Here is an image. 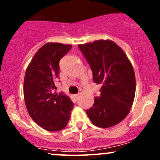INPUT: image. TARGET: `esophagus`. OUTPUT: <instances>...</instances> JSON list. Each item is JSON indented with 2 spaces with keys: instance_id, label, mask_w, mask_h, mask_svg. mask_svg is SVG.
I'll return each mask as SVG.
<instances>
[{
  "instance_id": "obj_1",
  "label": "esophagus",
  "mask_w": 160,
  "mask_h": 160,
  "mask_svg": "<svg viewBox=\"0 0 160 160\" xmlns=\"http://www.w3.org/2000/svg\"><path fill=\"white\" fill-rule=\"evenodd\" d=\"M80 94H76V95H74V98H75L76 100H77L79 98H80Z\"/></svg>"
}]
</instances>
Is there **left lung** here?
Returning a JSON list of instances; mask_svg holds the SVG:
<instances>
[{"mask_svg":"<svg viewBox=\"0 0 160 160\" xmlns=\"http://www.w3.org/2000/svg\"><path fill=\"white\" fill-rule=\"evenodd\" d=\"M89 63L101 94L86 111L92 123L106 128L120 123L129 113L135 94V76L128 56L111 40L78 45Z\"/></svg>","mask_w":160,"mask_h":160,"instance_id":"8db88e82","label":"left lung"}]
</instances>
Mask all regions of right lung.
<instances>
[{
	"instance_id": "1",
	"label": "right lung",
	"mask_w": 160,
	"mask_h": 160,
	"mask_svg": "<svg viewBox=\"0 0 160 160\" xmlns=\"http://www.w3.org/2000/svg\"><path fill=\"white\" fill-rule=\"evenodd\" d=\"M71 45L48 42L37 51L28 64L24 79V98L32 120L49 132L67 126L73 103L68 96L54 92L59 78V60Z\"/></svg>"
}]
</instances>
